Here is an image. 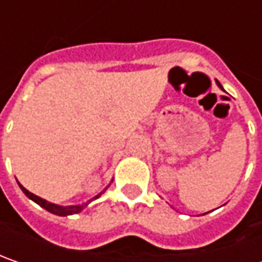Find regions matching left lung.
I'll return each instance as SVG.
<instances>
[{
  "label": "left lung",
  "mask_w": 262,
  "mask_h": 262,
  "mask_svg": "<svg viewBox=\"0 0 262 262\" xmlns=\"http://www.w3.org/2000/svg\"><path fill=\"white\" fill-rule=\"evenodd\" d=\"M217 84H219V86H220V83H217ZM220 87H222V86H220Z\"/></svg>",
  "instance_id": "1"
}]
</instances>
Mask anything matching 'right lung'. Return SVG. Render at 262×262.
<instances>
[{"mask_svg": "<svg viewBox=\"0 0 262 262\" xmlns=\"http://www.w3.org/2000/svg\"><path fill=\"white\" fill-rule=\"evenodd\" d=\"M21 188V191L25 192L26 195L29 196L30 200H33L36 204H39L40 207H43L45 210H48L49 213H52V214H56V216H70V214H77V213H80L84 207H87V204L90 203H84V204H81V206H70V207H61V206H56V204H52V203H48L45 201L43 198H40V196L35 195V194H32V192H29L27 189H26L25 186L20 185ZM100 195V194H99ZM97 195V196H99ZM96 196V198H97Z\"/></svg>", "mask_w": 262, "mask_h": 262, "instance_id": "right-lung-1", "label": "right lung"}]
</instances>
